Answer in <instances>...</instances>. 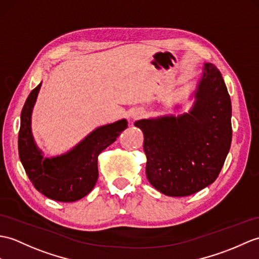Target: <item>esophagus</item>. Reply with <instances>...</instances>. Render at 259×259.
<instances>
[{
	"label": "esophagus",
	"mask_w": 259,
	"mask_h": 259,
	"mask_svg": "<svg viewBox=\"0 0 259 259\" xmlns=\"http://www.w3.org/2000/svg\"><path fill=\"white\" fill-rule=\"evenodd\" d=\"M143 116H144V111L141 109H137L136 111H134V113H132V118L134 119H139Z\"/></svg>",
	"instance_id": "34e87169"
}]
</instances>
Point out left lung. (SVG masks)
Returning a JSON list of instances; mask_svg holds the SVG:
<instances>
[{
  "instance_id": "1",
  "label": "left lung",
  "mask_w": 259,
  "mask_h": 259,
  "mask_svg": "<svg viewBox=\"0 0 259 259\" xmlns=\"http://www.w3.org/2000/svg\"><path fill=\"white\" fill-rule=\"evenodd\" d=\"M193 97L189 112L135 122L144 136L149 182L167 196H188L212 184L231 148V98L213 64H204Z\"/></svg>"
}]
</instances>
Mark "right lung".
<instances>
[{
    "label": "right lung",
    "instance_id": "obj_1",
    "mask_svg": "<svg viewBox=\"0 0 259 259\" xmlns=\"http://www.w3.org/2000/svg\"><path fill=\"white\" fill-rule=\"evenodd\" d=\"M41 82L24 104L19 132V154L35 189L51 200L75 202L86 196L98 180V155L128 127L125 119L96 128L76 146L57 157L44 158L32 135V112Z\"/></svg>",
    "mask_w": 259,
    "mask_h": 259
}]
</instances>
